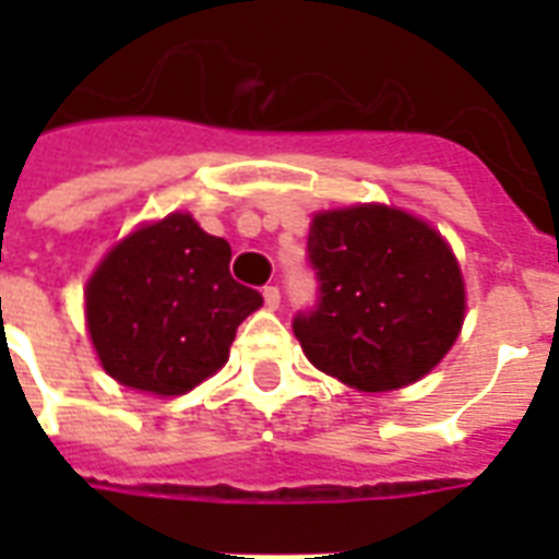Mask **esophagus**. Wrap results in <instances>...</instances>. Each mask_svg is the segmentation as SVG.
Wrapping results in <instances>:
<instances>
[{
  "label": "esophagus",
  "mask_w": 559,
  "mask_h": 559,
  "mask_svg": "<svg viewBox=\"0 0 559 559\" xmlns=\"http://www.w3.org/2000/svg\"><path fill=\"white\" fill-rule=\"evenodd\" d=\"M263 305L270 307V310H278V305H281L278 287H263Z\"/></svg>",
  "instance_id": "34e87169"
}]
</instances>
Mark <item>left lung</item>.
I'll list each match as a JSON object with an SVG mask.
<instances>
[{
  "instance_id": "8db88e82",
  "label": "left lung",
  "mask_w": 559,
  "mask_h": 559,
  "mask_svg": "<svg viewBox=\"0 0 559 559\" xmlns=\"http://www.w3.org/2000/svg\"><path fill=\"white\" fill-rule=\"evenodd\" d=\"M307 252L322 301L293 331L319 371L382 394L424 380L450 354L467 287L432 223L385 202L316 211Z\"/></svg>"
}]
</instances>
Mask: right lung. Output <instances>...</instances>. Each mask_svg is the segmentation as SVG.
I'll return each instance as SVG.
<instances>
[{
  "instance_id": "obj_1",
  "label": "right lung",
  "mask_w": 559,
  "mask_h": 559,
  "mask_svg": "<svg viewBox=\"0 0 559 559\" xmlns=\"http://www.w3.org/2000/svg\"><path fill=\"white\" fill-rule=\"evenodd\" d=\"M231 246L188 211L139 223L83 287L100 368L127 389L177 397L228 362L237 324L263 305L228 272Z\"/></svg>"
}]
</instances>
